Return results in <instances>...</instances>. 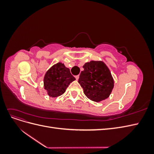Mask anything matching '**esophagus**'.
Segmentation results:
<instances>
[{
    "instance_id": "34e87169",
    "label": "esophagus",
    "mask_w": 154,
    "mask_h": 154,
    "mask_svg": "<svg viewBox=\"0 0 154 154\" xmlns=\"http://www.w3.org/2000/svg\"><path fill=\"white\" fill-rule=\"evenodd\" d=\"M75 78H76V80H78V79H79V75L75 76Z\"/></svg>"
}]
</instances>
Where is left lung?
I'll return each instance as SVG.
<instances>
[{"label": "left lung", "mask_w": 154, "mask_h": 154, "mask_svg": "<svg viewBox=\"0 0 154 154\" xmlns=\"http://www.w3.org/2000/svg\"><path fill=\"white\" fill-rule=\"evenodd\" d=\"M78 83L85 95L91 100L100 102L108 98L114 88V79L109 69L102 61L87 62L83 66Z\"/></svg>", "instance_id": "8db88e82"}]
</instances>
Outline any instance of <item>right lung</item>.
Instances as JSON below:
<instances>
[{"instance_id": "right-lung-1", "label": "right lung", "mask_w": 154, "mask_h": 154, "mask_svg": "<svg viewBox=\"0 0 154 154\" xmlns=\"http://www.w3.org/2000/svg\"><path fill=\"white\" fill-rule=\"evenodd\" d=\"M75 80L69 69L62 62H58L45 72L44 78V89L50 97H57L62 95L70 83Z\"/></svg>"}]
</instances>
